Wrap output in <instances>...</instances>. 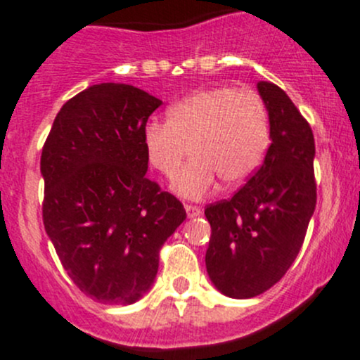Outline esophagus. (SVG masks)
<instances>
[{
	"label": "esophagus",
	"mask_w": 360,
	"mask_h": 360,
	"mask_svg": "<svg viewBox=\"0 0 360 360\" xmlns=\"http://www.w3.org/2000/svg\"><path fill=\"white\" fill-rule=\"evenodd\" d=\"M184 209H186L188 217H197L202 214V207H198V205H190V203H186V205H184Z\"/></svg>",
	"instance_id": "obj_1"
}]
</instances>
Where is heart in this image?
Wrapping results in <instances>:
<instances>
[{
  "label": "heart",
  "instance_id": "b5f03b06",
  "mask_svg": "<svg viewBox=\"0 0 360 360\" xmlns=\"http://www.w3.org/2000/svg\"><path fill=\"white\" fill-rule=\"evenodd\" d=\"M268 143L264 101L233 86L198 90L169 108L167 123L150 122L143 130L148 162L167 179H176L188 153L195 157L176 184L186 198L205 197L217 177L226 188L244 184L263 162Z\"/></svg>",
  "mask_w": 360,
  "mask_h": 360
}]
</instances>
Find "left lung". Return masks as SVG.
<instances>
[{
	"instance_id": "1",
	"label": "left lung",
	"mask_w": 360,
	"mask_h": 360,
	"mask_svg": "<svg viewBox=\"0 0 360 360\" xmlns=\"http://www.w3.org/2000/svg\"><path fill=\"white\" fill-rule=\"evenodd\" d=\"M271 144L254 176L230 200L205 209L210 240L205 266L224 296L248 300L277 284L296 259L317 202L315 141L288 94L257 83Z\"/></svg>"
}]
</instances>
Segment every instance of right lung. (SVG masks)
I'll use <instances>...</instances> for the list:
<instances>
[{"label": "right lung", "mask_w": 360, "mask_h": 360, "mask_svg": "<svg viewBox=\"0 0 360 360\" xmlns=\"http://www.w3.org/2000/svg\"><path fill=\"white\" fill-rule=\"evenodd\" d=\"M162 101L125 83L69 99L41 151L43 224L82 292L132 304L153 285L158 252L186 219L183 203L150 181L143 130Z\"/></svg>", "instance_id": "1"}]
</instances>
